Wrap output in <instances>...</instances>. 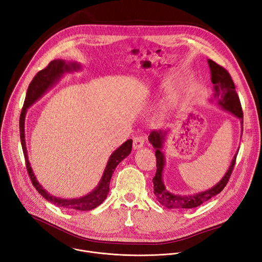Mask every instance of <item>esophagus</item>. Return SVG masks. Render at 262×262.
Returning <instances> with one entry per match:
<instances>
[{
    "instance_id": "34e87169",
    "label": "esophagus",
    "mask_w": 262,
    "mask_h": 262,
    "mask_svg": "<svg viewBox=\"0 0 262 262\" xmlns=\"http://www.w3.org/2000/svg\"><path fill=\"white\" fill-rule=\"evenodd\" d=\"M144 142H145V139H144V137H143V136L135 137V138H134V143H133L134 149H139V148L143 147Z\"/></svg>"
}]
</instances>
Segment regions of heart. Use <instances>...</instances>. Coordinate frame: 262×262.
<instances>
[{"label":"heart","instance_id":"obj_1","mask_svg":"<svg viewBox=\"0 0 262 262\" xmlns=\"http://www.w3.org/2000/svg\"><path fill=\"white\" fill-rule=\"evenodd\" d=\"M169 107H170V103L165 104V105L161 108V111L159 112V114L157 115V119H158V120H162V118L165 116V114H166V112L169 110Z\"/></svg>","mask_w":262,"mask_h":262}]
</instances>
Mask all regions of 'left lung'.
Segmentation results:
<instances>
[{
	"instance_id": "1",
	"label": "left lung",
	"mask_w": 262,
	"mask_h": 262,
	"mask_svg": "<svg viewBox=\"0 0 262 262\" xmlns=\"http://www.w3.org/2000/svg\"><path fill=\"white\" fill-rule=\"evenodd\" d=\"M207 63L211 69V80H212V83L214 84V100L217 101V103L222 107V110L226 111L228 113H231L232 115L240 119L241 127H242L243 113H242L239 97L235 91V84L232 80L231 75L225 68L218 65L216 62L212 60H207ZM242 130H243V127H242ZM166 135H167L166 130L165 132L152 130L148 136V140L150 144L156 149L155 155L157 159V170H156L155 177L152 178L154 194L156 196V199L167 208H193L201 205L203 202L218 195L230 180L232 171L235 166L238 150L234 156L228 171L225 172L223 178L215 186L205 191H201V193L194 194V195H187V196L176 195V194L169 193V191L166 189L162 179V172L165 164V158L161 149L163 147Z\"/></svg>"
}]
</instances>
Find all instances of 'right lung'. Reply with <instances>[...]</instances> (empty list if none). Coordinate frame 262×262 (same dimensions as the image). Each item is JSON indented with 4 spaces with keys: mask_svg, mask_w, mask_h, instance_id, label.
I'll return each mask as SVG.
<instances>
[{
    "mask_svg": "<svg viewBox=\"0 0 262 262\" xmlns=\"http://www.w3.org/2000/svg\"><path fill=\"white\" fill-rule=\"evenodd\" d=\"M81 68L80 64L77 62H65L64 60H54L51 61L44 69L40 71L32 81L30 82L28 90L26 93L24 105L21 112L20 116V138H21V143L22 148L25 157V162H26V168L28 171V175L30 177V180L32 182V185L36 187V189L39 193L49 202L52 204H56L61 207L68 208V210H79V211H91L96 208L98 205H100L104 200L106 199L107 194L110 191V183L113 173L117 167V165L125 159L126 157L130 154L132 147H133V140L125 141L121 146H119L110 157L107 165L104 169L103 176L98 184V186L91 191L89 195H85L81 198L77 199H63L58 198L56 196H52L47 190L43 188L42 185L38 182L36 176L32 171V168L30 166L28 156H27V148H26V142H25V116L27 113L28 107H30L32 104L39 100L51 86H54L55 83L59 81V79L65 74V73H71L75 71H79Z\"/></svg>",
    "mask_w": 262,
    "mask_h": 262,
    "instance_id": "right-lung-1",
    "label": "right lung"
}]
</instances>
